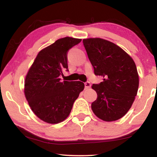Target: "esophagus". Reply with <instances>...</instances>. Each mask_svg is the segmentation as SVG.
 Returning a JSON list of instances; mask_svg holds the SVG:
<instances>
[{"mask_svg": "<svg viewBox=\"0 0 157 157\" xmlns=\"http://www.w3.org/2000/svg\"><path fill=\"white\" fill-rule=\"evenodd\" d=\"M84 85H85V88H86V89H88V88H90V83L89 82H86V83L84 84Z\"/></svg>", "mask_w": 157, "mask_h": 157, "instance_id": "esophagus-1", "label": "esophagus"}]
</instances>
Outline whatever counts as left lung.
Here are the masks:
<instances>
[{
    "instance_id": "8db88e82",
    "label": "left lung",
    "mask_w": 157,
    "mask_h": 157,
    "mask_svg": "<svg viewBox=\"0 0 157 157\" xmlns=\"http://www.w3.org/2000/svg\"><path fill=\"white\" fill-rule=\"evenodd\" d=\"M94 73L103 82L93 84L98 98L91 104L94 114L105 121L118 120L130 110L137 94L139 75L132 58L121 47L104 39L83 40Z\"/></svg>"
}]
</instances>
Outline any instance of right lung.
Listing matches in <instances>:
<instances>
[{
  "instance_id": "1",
  "label": "right lung",
  "mask_w": 157,
  "mask_h": 157,
  "mask_svg": "<svg viewBox=\"0 0 157 157\" xmlns=\"http://www.w3.org/2000/svg\"><path fill=\"white\" fill-rule=\"evenodd\" d=\"M81 39L65 37L38 53L25 80V95L31 109L41 120L58 124L68 117L73 105L84 88L79 81H61L68 69L67 53Z\"/></svg>"
}]
</instances>
